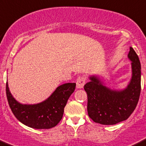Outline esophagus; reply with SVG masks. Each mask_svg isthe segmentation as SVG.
<instances>
[{
	"label": "esophagus",
	"instance_id": "esophagus-1",
	"mask_svg": "<svg viewBox=\"0 0 146 146\" xmlns=\"http://www.w3.org/2000/svg\"><path fill=\"white\" fill-rule=\"evenodd\" d=\"M86 83V78L84 76H79L76 80V87L77 88H82Z\"/></svg>",
	"mask_w": 146,
	"mask_h": 146
}]
</instances>
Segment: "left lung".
<instances>
[{
	"instance_id": "obj_1",
	"label": "left lung",
	"mask_w": 146,
	"mask_h": 146,
	"mask_svg": "<svg viewBox=\"0 0 146 146\" xmlns=\"http://www.w3.org/2000/svg\"><path fill=\"white\" fill-rule=\"evenodd\" d=\"M127 57L132 62V77L125 88L111 89L96 76H90V81L84 86L88 114L96 123L110 125L126 120L137 106L141 89V62L133 47Z\"/></svg>"
}]
</instances>
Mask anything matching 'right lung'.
<instances>
[{
  "instance_id": "right-lung-1",
  "label": "right lung",
  "mask_w": 146,
  "mask_h": 146,
  "mask_svg": "<svg viewBox=\"0 0 146 146\" xmlns=\"http://www.w3.org/2000/svg\"><path fill=\"white\" fill-rule=\"evenodd\" d=\"M76 85L75 83L64 84L42 102L23 104L13 98L6 82V96L12 112L21 123L32 128L50 129L56 126L62 119L64 107L74 92Z\"/></svg>"
}]
</instances>
